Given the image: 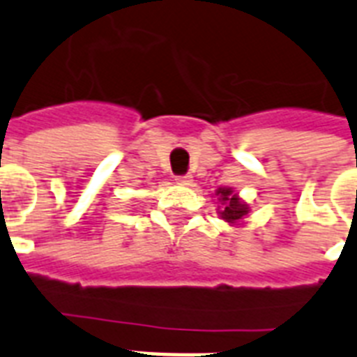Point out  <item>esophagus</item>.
<instances>
[{
    "label": "esophagus",
    "mask_w": 357,
    "mask_h": 357,
    "mask_svg": "<svg viewBox=\"0 0 357 357\" xmlns=\"http://www.w3.org/2000/svg\"><path fill=\"white\" fill-rule=\"evenodd\" d=\"M176 183H178V185H190V183H192V176H189V174H183V176H176Z\"/></svg>",
    "instance_id": "obj_1"
}]
</instances>
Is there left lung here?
I'll use <instances>...</instances> for the list:
<instances>
[{"label":"left lung","mask_w":357,"mask_h":357,"mask_svg":"<svg viewBox=\"0 0 357 357\" xmlns=\"http://www.w3.org/2000/svg\"><path fill=\"white\" fill-rule=\"evenodd\" d=\"M217 195H220L222 202L226 204V206H224V211H220V215H222V218L226 220V222H237V220H241V218L246 215L248 207L238 200L237 195H234V190L218 189Z\"/></svg>","instance_id":"left-lung-1"}]
</instances>
